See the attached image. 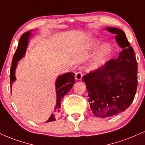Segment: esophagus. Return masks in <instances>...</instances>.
<instances>
[{"label": "esophagus", "mask_w": 145, "mask_h": 145, "mask_svg": "<svg viewBox=\"0 0 145 145\" xmlns=\"http://www.w3.org/2000/svg\"><path fill=\"white\" fill-rule=\"evenodd\" d=\"M82 73L81 71H78V72L76 73V75H75V78L77 80H80L82 78Z\"/></svg>", "instance_id": "obj_1"}]
</instances>
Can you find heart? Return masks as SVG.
Instances as JSON below:
<instances>
[{"mask_svg": "<svg viewBox=\"0 0 145 145\" xmlns=\"http://www.w3.org/2000/svg\"><path fill=\"white\" fill-rule=\"evenodd\" d=\"M97 44V42H94L90 45V47H95ZM111 50V47L109 44H105L103 45L97 54V56H96L95 61L92 63V67L93 68H97L102 65L104 61V59L110 53Z\"/></svg>", "mask_w": 145, "mask_h": 145, "instance_id": "b5f03b06", "label": "heart"}]
</instances>
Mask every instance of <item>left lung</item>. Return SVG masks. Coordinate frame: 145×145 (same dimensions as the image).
Here are the masks:
<instances>
[{
  "label": "left lung",
  "instance_id": "8db88e82",
  "mask_svg": "<svg viewBox=\"0 0 145 145\" xmlns=\"http://www.w3.org/2000/svg\"><path fill=\"white\" fill-rule=\"evenodd\" d=\"M107 29L116 34L122 51L117 59L107 61L82 78L90 109L98 118L113 116L128 108L134 100L138 84L137 59L125 33L116 27Z\"/></svg>",
  "mask_w": 145,
  "mask_h": 145
}]
</instances>
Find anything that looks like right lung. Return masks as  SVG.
Wrapping results in <instances>:
<instances>
[{
    "label": "right lung",
    "instance_id": "1",
    "mask_svg": "<svg viewBox=\"0 0 145 145\" xmlns=\"http://www.w3.org/2000/svg\"><path fill=\"white\" fill-rule=\"evenodd\" d=\"M29 36H30V31L27 32L22 34L21 36L17 48L14 54L12 65L10 70V82H11V87L13 82L16 80L15 76V71L16 68L17 62L21 58H22L25 55V48L27 46V40H28ZM75 74L74 73H67L59 76L56 81V92H57V105H56L54 113L52 114L49 119L46 121V122L53 121L55 120L56 114L60 112L61 109V102L62 99L65 95H67L71 88L74 86L75 82Z\"/></svg>",
    "mask_w": 145,
    "mask_h": 145
}]
</instances>
